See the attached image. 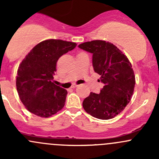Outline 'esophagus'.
I'll return each instance as SVG.
<instances>
[{"mask_svg":"<svg viewBox=\"0 0 159 159\" xmlns=\"http://www.w3.org/2000/svg\"><path fill=\"white\" fill-rule=\"evenodd\" d=\"M78 84H73L71 85V88L72 89H75V88H76V87H78Z\"/></svg>","mask_w":159,"mask_h":159,"instance_id":"1","label":"esophagus"}]
</instances>
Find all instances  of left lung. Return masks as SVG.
<instances>
[{
    "mask_svg": "<svg viewBox=\"0 0 159 159\" xmlns=\"http://www.w3.org/2000/svg\"><path fill=\"white\" fill-rule=\"evenodd\" d=\"M80 48L93 54L94 70L104 83L100 93L91 92L83 108L94 118L108 120L123 111L134 91L135 76L127 56L112 43L94 40L82 43Z\"/></svg>",
    "mask_w": 159,
    "mask_h": 159,
    "instance_id": "obj_1",
    "label": "left lung"
}]
</instances>
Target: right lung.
<instances>
[{
    "mask_svg": "<svg viewBox=\"0 0 159 159\" xmlns=\"http://www.w3.org/2000/svg\"><path fill=\"white\" fill-rule=\"evenodd\" d=\"M76 45L62 40H45L35 45L20 62L16 87L20 101L30 113L49 118L64 108L68 91L52 80L59 57Z\"/></svg>",
    "mask_w": 159,
    "mask_h": 159,
    "instance_id": "1",
    "label": "right lung"
}]
</instances>
